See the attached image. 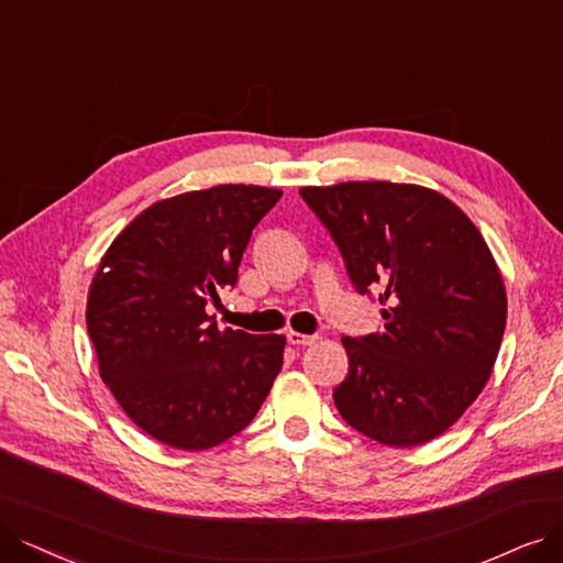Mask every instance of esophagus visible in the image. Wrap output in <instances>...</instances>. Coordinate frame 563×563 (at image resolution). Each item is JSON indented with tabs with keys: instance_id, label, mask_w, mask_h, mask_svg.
Returning a JSON list of instances; mask_svg holds the SVG:
<instances>
[{
	"instance_id": "34e87169",
	"label": "esophagus",
	"mask_w": 563,
	"mask_h": 563,
	"mask_svg": "<svg viewBox=\"0 0 563 563\" xmlns=\"http://www.w3.org/2000/svg\"><path fill=\"white\" fill-rule=\"evenodd\" d=\"M286 340H288V344H294V346H309V344L317 342L319 336L317 334H302L298 330H288Z\"/></svg>"
}]
</instances>
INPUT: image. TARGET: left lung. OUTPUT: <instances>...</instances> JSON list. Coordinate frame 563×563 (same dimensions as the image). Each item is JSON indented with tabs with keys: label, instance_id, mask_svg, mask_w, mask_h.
Here are the masks:
<instances>
[{
	"label": "left lung",
	"instance_id": "1",
	"mask_svg": "<svg viewBox=\"0 0 563 563\" xmlns=\"http://www.w3.org/2000/svg\"><path fill=\"white\" fill-rule=\"evenodd\" d=\"M357 294L378 290L384 325L342 336L349 374L332 397L365 437L437 439L485 388L506 330V288L471 219L439 191L395 183L302 187Z\"/></svg>",
	"mask_w": 563,
	"mask_h": 563
}]
</instances>
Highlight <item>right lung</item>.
<instances>
[{"label":"right lung","mask_w":563,"mask_h":563,"mask_svg":"<svg viewBox=\"0 0 563 563\" xmlns=\"http://www.w3.org/2000/svg\"><path fill=\"white\" fill-rule=\"evenodd\" d=\"M279 189L219 185L143 210L112 240L89 286L99 374L143 432L208 451L254 420L284 363V334L219 330L208 305L235 286L256 223Z\"/></svg>","instance_id":"right-lung-1"}]
</instances>
